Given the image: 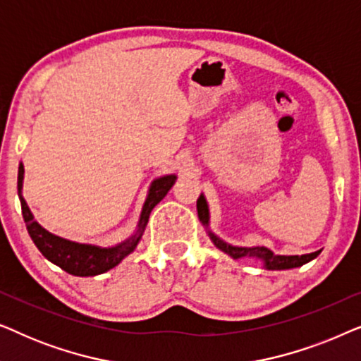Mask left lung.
Wrapping results in <instances>:
<instances>
[{
	"instance_id": "obj_1",
	"label": "left lung",
	"mask_w": 361,
	"mask_h": 361,
	"mask_svg": "<svg viewBox=\"0 0 361 361\" xmlns=\"http://www.w3.org/2000/svg\"><path fill=\"white\" fill-rule=\"evenodd\" d=\"M197 212H199V219L204 225L209 224V207H207V202L204 199V195L199 197L197 200ZM212 241L216 248L224 251V253L230 255L231 258L238 259L243 258V256H256V258L263 259L264 266L268 269H289V268H298V266H302L305 263H309L310 259H314L320 251H315V253H309V255H300V256H279L274 255L273 251L264 248V246H256V248H238V246H231L226 245L225 241H221L220 238H216L214 233H209Z\"/></svg>"
}]
</instances>
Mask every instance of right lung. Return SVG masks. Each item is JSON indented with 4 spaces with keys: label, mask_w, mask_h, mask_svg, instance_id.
I'll list each match as a JSON object with an SVG mask.
<instances>
[{
    "label": "right lung",
    "mask_w": 361,
    "mask_h": 361,
    "mask_svg": "<svg viewBox=\"0 0 361 361\" xmlns=\"http://www.w3.org/2000/svg\"><path fill=\"white\" fill-rule=\"evenodd\" d=\"M23 177H24V166L19 164L18 171V194L19 200H21V210L23 219L26 221V228L29 231L34 245L37 250L51 261V263L57 264L59 268L67 271L68 274L73 276H97L102 273H106L108 269L115 268L120 261L131 253L136 248L137 241H140L142 230L149 220V214L159 202L164 199L167 192L176 182V176H164L159 177L152 182L149 194L142 207L140 225H137L136 235L131 238L123 241L121 245L113 246V248H98V246L92 245H80L75 241L63 240L61 236H56L44 230L41 225L34 220V216L26 205V202L21 197V187H23Z\"/></svg>",
    "instance_id": "obj_1"
}]
</instances>
